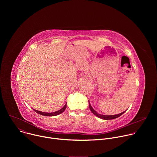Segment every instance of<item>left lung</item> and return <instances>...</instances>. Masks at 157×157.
I'll use <instances>...</instances> for the list:
<instances>
[{
	"label": "left lung",
	"instance_id": "left-lung-1",
	"mask_svg": "<svg viewBox=\"0 0 157 157\" xmlns=\"http://www.w3.org/2000/svg\"><path fill=\"white\" fill-rule=\"evenodd\" d=\"M89 109H90L91 111L92 112V113H93L95 116H96L97 117H99V118H101V119H104V120H110V119H116V118H117V117H120L121 115H122V114L125 113V112L126 111V110H125L124 112H123V113H121V114H117V115L104 116V115H101V114L98 113L96 111H95V110L93 109V107H91V105L90 103H89Z\"/></svg>",
	"mask_w": 157,
	"mask_h": 157
}]
</instances>
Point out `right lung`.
<instances>
[{"label":"right lung","instance_id":"add662e5","mask_svg":"<svg viewBox=\"0 0 157 157\" xmlns=\"http://www.w3.org/2000/svg\"><path fill=\"white\" fill-rule=\"evenodd\" d=\"M66 104H65V105L60 110H58V111H56V112H54V113H43V112H41V111H39V110H35L33 109L36 113L39 114H41L42 116H57L61 113H62L63 112H64V110L66 109Z\"/></svg>","mask_w":157,"mask_h":157}]
</instances>
